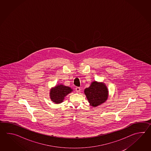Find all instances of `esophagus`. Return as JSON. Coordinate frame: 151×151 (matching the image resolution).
Here are the masks:
<instances>
[{"instance_id":"34e87169","label":"esophagus","mask_w":151,"mask_h":151,"mask_svg":"<svg viewBox=\"0 0 151 151\" xmlns=\"http://www.w3.org/2000/svg\"><path fill=\"white\" fill-rule=\"evenodd\" d=\"M80 87H77L76 88V92H80Z\"/></svg>"}]
</instances>
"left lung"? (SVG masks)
Wrapping results in <instances>:
<instances>
[{"label":"left lung","mask_w":151,"mask_h":151,"mask_svg":"<svg viewBox=\"0 0 151 151\" xmlns=\"http://www.w3.org/2000/svg\"><path fill=\"white\" fill-rule=\"evenodd\" d=\"M87 99L91 106L96 107L104 103L108 98V91L105 85L96 81L92 83L84 91Z\"/></svg>","instance_id":"left-lung-1"}]
</instances>
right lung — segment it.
Wrapping results in <instances>:
<instances>
[{
    "mask_svg": "<svg viewBox=\"0 0 151 151\" xmlns=\"http://www.w3.org/2000/svg\"><path fill=\"white\" fill-rule=\"evenodd\" d=\"M72 91L70 87L60 85L52 89L50 92V98L52 101L55 104H60L63 101L65 96Z\"/></svg>",
    "mask_w": 151,
    "mask_h": 151,
    "instance_id": "add662e5",
    "label": "right lung"
}]
</instances>
